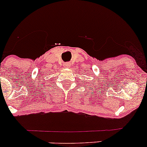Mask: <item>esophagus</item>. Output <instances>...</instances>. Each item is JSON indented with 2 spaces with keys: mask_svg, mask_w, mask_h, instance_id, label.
<instances>
[{
  "mask_svg": "<svg viewBox=\"0 0 147 147\" xmlns=\"http://www.w3.org/2000/svg\"><path fill=\"white\" fill-rule=\"evenodd\" d=\"M64 67H65V68H69V67H70V64H69L68 63H64Z\"/></svg>",
  "mask_w": 147,
  "mask_h": 147,
  "instance_id": "34e87169",
  "label": "esophagus"
}]
</instances>
